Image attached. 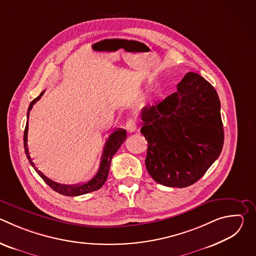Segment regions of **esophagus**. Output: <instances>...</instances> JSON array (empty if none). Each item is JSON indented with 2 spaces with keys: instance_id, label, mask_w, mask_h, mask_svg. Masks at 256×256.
Here are the masks:
<instances>
[{
  "instance_id": "esophagus-1",
  "label": "esophagus",
  "mask_w": 256,
  "mask_h": 256,
  "mask_svg": "<svg viewBox=\"0 0 256 256\" xmlns=\"http://www.w3.org/2000/svg\"><path fill=\"white\" fill-rule=\"evenodd\" d=\"M138 126H136V120L134 118H128L126 122V128L128 132H132L136 130Z\"/></svg>"
}]
</instances>
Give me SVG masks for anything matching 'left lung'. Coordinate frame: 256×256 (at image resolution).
<instances>
[{"label":"left lung","instance_id":"obj_1","mask_svg":"<svg viewBox=\"0 0 256 256\" xmlns=\"http://www.w3.org/2000/svg\"><path fill=\"white\" fill-rule=\"evenodd\" d=\"M221 103L214 88L190 72L177 91L142 109L148 142L146 167L158 184L186 188L204 176L224 144Z\"/></svg>","mask_w":256,"mask_h":256}]
</instances>
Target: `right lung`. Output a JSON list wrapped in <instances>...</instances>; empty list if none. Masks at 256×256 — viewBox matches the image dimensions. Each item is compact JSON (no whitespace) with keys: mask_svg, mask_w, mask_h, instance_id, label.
Listing matches in <instances>:
<instances>
[{"mask_svg":"<svg viewBox=\"0 0 256 256\" xmlns=\"http://www.w3.org/2000/svg\"><path fill=\"white\" fill-rule=\"evenodd\" d=\"M44 94V91H42L40 96L36 97L30 103V105L28 107V112H27V122H26L25 130H24V149H25V154L27 156V159L29 160V163L34 168V170L38 173V175L46 181V184H48L54 192H58V194H60L62 196H78L86 194H89L91 192H94V190H97L101 188L102 186L105 184L106 179H107L108 172H109V167H110V163H112V159L114 155L118 152V150L120 149L122 144L126 138V130L118 128L116 130H114L110 136H108V138H107V140L105 142V146H104V149H103V153H102L99 169H98L96 175L92 179H90L88 182H86V184H76V186H64V184H58V182H54V181L50 180V178H48L46 176H44L38 168L35 167L34 163L32 162V160H31V158L29 156L28 147H27L29 114H30V110L32 109L33 105L42 98V96Z\"/></svg>","mask_w":256,"mask_h":256,"instance_id":"right-lung-1","label":"right lung"}]
</instances>
